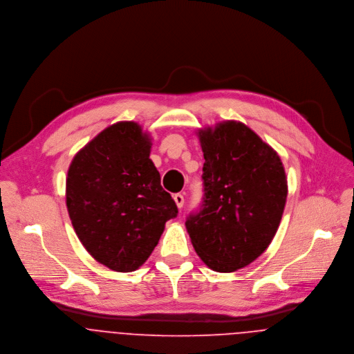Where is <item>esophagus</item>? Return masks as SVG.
<instances>
[{"mask_svg":"<svg viewBox=\"0 0 354 354\" xmlns=\"http://www.w3.org/2000/svg\"><path fill=\"white\" fill-rule=\"evenodd\" d=\"M173 199H174V202H176L178 208H181V207L184 205V196H183L181 194H176V195L173 196Z\"/></svg>","mask_w":354,"mask_h":354,"instance_id":"34e87169","label":"esophagus"}]
</instances>
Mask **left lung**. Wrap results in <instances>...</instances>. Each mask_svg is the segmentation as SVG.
I'll return each instance as SVG.
<instances>
[{
	"mask_svg": "<svg viewBox=\"0 0 354 354\" xmlns=\"http://www.w3.org/2000/svg\"><path fill=\"white\" fill-rule=\"evenodd\" d=\"M204 198L185 226L214 271L240 270L267 250L282 219L288 180L281 158L252 129L223 121L198 132Z\"/></svg>",
	"mask_w": 354,
	"mask_h": 354,
	"instance_id": "obj_1",
	"label": "left lung"
}]
</instances>
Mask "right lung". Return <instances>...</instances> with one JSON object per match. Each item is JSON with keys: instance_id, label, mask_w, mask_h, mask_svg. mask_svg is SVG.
<instances>
[{"instance_id": "right-lung-1", "label": "right lung", "mask_w": 354, "mask_h": 354, "mask_svg": "<svg viewBox=\"0 0 354 354\" xmlns=\"http://www.w3.org/2000/svg\"><path fill=\"white\" fill-rule=\"evenodd\" d=\"M150 151L149 133L138 122L121 121L87 143L68 170L72 226L87 252L118 272L138 270L178 212Z\"/></svg>"}]
</instances>
